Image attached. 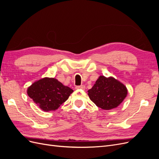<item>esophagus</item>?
<instances>
[{"mask_svg":"<svg viewBox=\"0 0 159 159\" xmlns=\"http://www.w3.org/2000/svg\"><path fill=\"white\" fill-rule=\"evenodd\" d=\"M85 88V85H81L80 86H76V87H75L76 89H83V90H84Z\"/></svg>","mask_w":159,"mask_h":159,"instance_id":"1","label":"esophagus"}]
</instances>
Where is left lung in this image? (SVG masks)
<instances>
[{
	"instance_id": "left-lung-1",
	"label": "left lung",
	"mask_w": 159,
	"mask_h": 159,
	"mask_svg": "<svg viewBox=\"0 0 159 159\" xmlns=\"http://www.w3.org/2000/svg\"><path fill=\"white\" fill-rule=\"evenodd\" d=\"M126 86L113 77L101 75L92 88L88 91L89 99L105 110L117 107L127 95Z\"/></svg>"
}]
</instances>
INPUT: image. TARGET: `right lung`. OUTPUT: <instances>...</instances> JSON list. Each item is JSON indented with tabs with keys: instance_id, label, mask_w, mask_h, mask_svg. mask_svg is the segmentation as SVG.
Listing matches in <instances>:
<instances>
[{
	"instance_id": "add662e5",
	"label": "right lung",
	"mask_w": 159,
	"mask_h": 159,
	"mask_svg": "<svg viewBox=\"0 0 159 159\" xmlns=\"http://www.w3.org/2000/svg\"><path fill=\"white\" fill-rule=\"evenodd\" d=\"M73 91L57 79L46 77L29 86L27 94L42 110L49 112L58 109Z\"/></svg>"
}]
</instances>
